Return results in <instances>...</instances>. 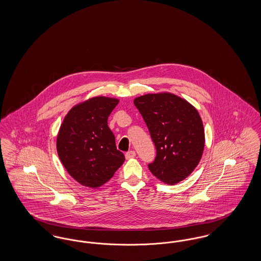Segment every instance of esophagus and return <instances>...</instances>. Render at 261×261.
I'll return each instance as SVG.
<instances>
[{
  "label": "esophagus",
  "instance_id": "obj_1",
  "mask_svg": "<svg viewBox=\"0 0 261 261\" xmlns=\"http://www.w3.org/2000/svg\"><path fill=\"white\" fill-rule=\"evenodd\" d=\"M135 156H136V152L134 150H130V151H127L125 153L126 160H131V159H134Z\"/></svg>",
  "mask_w": 261,
  "mask_h": 261
}]
</instances>
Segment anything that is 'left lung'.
I'll return each instance as SVG.
<instances>
[{"label": "left lung", "instance_id": "obj_1", "mask_svg": "<svg viewBox=\"0 0 261 261\" xmlns=\"http://www.w3.org/2000/svg\"><path fill=\"white\" fill-rule=\"evenodd\" d=\"M156 149L149 169L168 185L184 180L199 164L204 129L198 111L170 93L148 94L134 99Z\"/></svg>", "mask_w": 261, "mask_h": 261}]
</instances>
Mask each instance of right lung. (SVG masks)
Here are the masks:
<instances>
[{
	"label": "right lung",
	"mask_w": 261,
	"mask_h": 261,
	"mask_svg": "<svg viewBox=\"0 0 261 261\" xmlns=\"http://www.w3.org/2000/svg\"><path fill=\"white\" fill-rule=\"evenodd\" d=\"M118 99L96 97L73 107L63 119L57 139L62 165L83 186L107 183L124 162L108 118Z\"/></svg>",
	"instance_id": "right-lung-1"
}]
</instances>
